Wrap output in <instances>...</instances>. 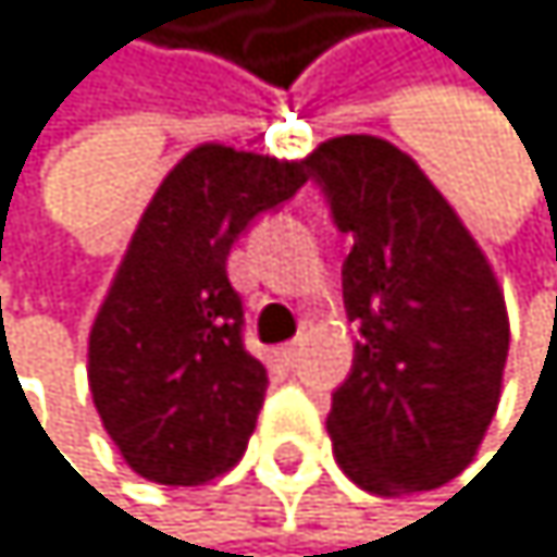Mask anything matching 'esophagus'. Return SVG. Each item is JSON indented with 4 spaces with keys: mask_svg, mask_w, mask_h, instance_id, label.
<instances>
[{
    "mask_svg": "<svg viewBox=\"0 0 557 557\" xmlns=\"http://www.w3.org/2000/svg\"><path fill=\"white\" fill-rule=\"evenodd\" d=\"M297 354H300V341H290V344H284L281 350H276V357H281V363H284V368H294Z\"/></svg>",
    "mask_w": 557,
    "mask_h": 557,
    "instance_id": "esophagus-1",
    "label": "esophagus"
}]
</instances>
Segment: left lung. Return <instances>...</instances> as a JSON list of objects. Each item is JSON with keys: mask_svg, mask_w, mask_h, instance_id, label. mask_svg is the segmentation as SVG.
Listing matches in <instances>:
<instances>
[{"mask_svg": "<svg viewBox=\"0 0 557 557\" xmlns=\"http://www.w3.org/2000/svg\"><path fill=\"white\" fill-rule=\"evenodd\" d=\"M354 247L344 307L360 324L327 431L371 495L458 478L498 411L508 310L498 276L424 170L387 139L337 136L304 160Z\"/></svg>", "mask_w": 557, "mask_h": 557, "instance_id": "8db88e82", "label": "left lung"}]
</instances>
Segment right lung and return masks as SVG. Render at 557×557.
<instances>
[{"instance_id":"obj_1","label":"right lung","mask_w":557,"mask_h":557,"mask_svg":"<svg viewBox=\"0 0 557 557\" xmlns=\"http://www.w3.org/2000/svg\"><path fill=\"white\" fill-rule=\"evenodd\" d=\"M307 183V163L203 143L139 216L89 331V391L106 434L146 481L194 487L247 451L267 368L244 347L226 257L253 216Z\"/></svg>"}]
</instances>
